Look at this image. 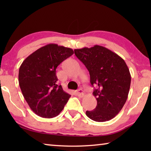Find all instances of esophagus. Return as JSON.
Wrapping results in <instances>:
<instances>
[{
    "label": "esophagus",
    "mask_w": 151,
    "mask_h": 151,
    "mask_svg": "<svg viewBox=\"0 0 151 151\" xmlns=\"http://www.w3.org/2000/svg\"><path fill=\"white\" fill-rule=\"evenodd\" d=\"M76 94H77V95L79 97H83L85 95V93H84V92L82 89H78V90L76 91Z\"/></svg>",
    "instance_id": "esophagus-1"
}]
</instances>
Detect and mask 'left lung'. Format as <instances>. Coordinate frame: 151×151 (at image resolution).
<instances>
[{
    "label": "left lung",
    "mask_w": 151,
    "mask_h": 151,
    "mask_svg": "<svg viewBox=\"0 0 151 151\" xmlns=\"http://www.w3.org/2000/svg\"><path fill=\"white\" fill-rule=\"evenodd\" d=\"M75 54L89 71L91 85L97 87L93 93L96 106L86 111V116L96 122L110 121L121 111L128 98L131 76L126 63L99 45L75 49Z\"/></svg>",
    "instance_id": "obj_1"
}]
</instances>
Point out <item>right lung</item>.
Masks as SVG:
<instances>
[{
    "mask_svg": "<svg viewBox=\"0 0 151 151\" xmlns=\"http://www.w3.org/2000/svg\"><path fill=\"white\" fill-rule=\"evenodd\" d=\"M74 54L70 48L48 44L30 55L20 66L19 83L32 111L42 118L59 114L70 97L57 83L56 69Z\"/></svg>",
    "mask_w": 151,
    "mask_h": 151,
    "instance_id": "add662e5",
    "label": "right lung"
}]
</instances>
